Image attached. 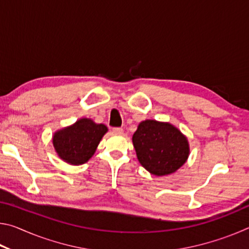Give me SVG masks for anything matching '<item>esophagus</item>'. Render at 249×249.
Segmentation results:
<instances>
[{"mask_svg":"<svg viewBox=\"0 0 249 249\" xmlns=\"http://www.w3.org/2000/svg\"><path fill=\"white\" fill-rule=\"evenodd\" d=\"M112 132L114 133V134H116V135H122L124 133V130H123V128L122 127H114L112 129Z\"/></svg>","mask_w":249,"mask_h":249,"instance_id":"1","label":"esophagus"}]
</instances>
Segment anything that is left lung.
<instances>
[{
  "label": "left lung",
  "instance_id": "left-lung-1",
  "mask_svg": "<svg viewBox=\"0 0 249 249\" xmlns=\"http://www.w3.org/2000/svg\"><path fill=\"white\" fill-rule=\"evenodd\" d=\"M133 144L141 165L155 176L170 175L183 165L189 144L178 128L168 123L147 120L138 125Z\"/></svg>",
  "mask_w": 249,
  "mask_h": 249
}]
</instances>
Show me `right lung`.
I'll return each mask as SVG.
<instances>
[{
  "label": "right lung",
  "instance_id": "right-lung-1",
  "mask_svg": "<svg viewBox=\"0 0 249 249\" xmlns=\"http://www.w3.org/2000/svg\"><path fill=\"white\" fill-rule=\"evenodd\" d=\"M107 132L105 125L95 124L89 119H81L70 127L53 135V147L59 157L66 162L81 165L93 156L101 138Z\"/></svg>",
  "mask_w": 249,
  "mask_h": 249
}]
</instances>
